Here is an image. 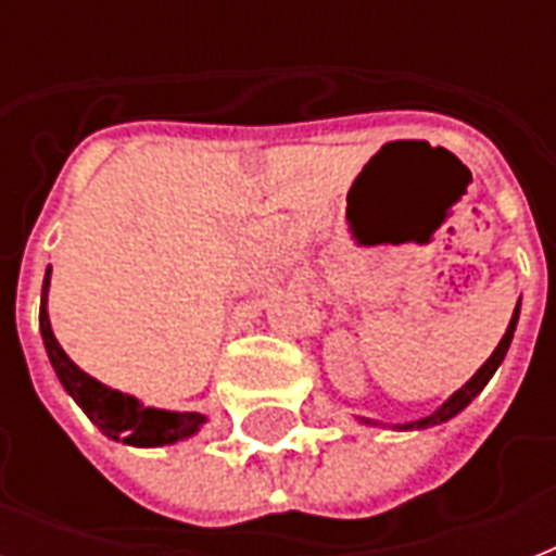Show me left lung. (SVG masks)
<instances>
[{"label":"left lung","instance_id":"1","mask_svg":"<svg viewBox=\"0 0 556 556\" xmlns=\"http://www.w3.org/2000/svg\"><path fill=\"white\" fill-rule=\"evenodd\" d=\"M517 320H519V303H517V308H514V317H510L508 331H505V338L500 340V346L493 349V355L488 357V361H484L482 369L476 371L473 378L467 380L465 387L456 389V392H453V395H450L447 401H444V404L439 406V409H435V413L427 415V418H421V421L397 424V430H424V427H432V424H444V421H450L453 415L462 413V409H465V406L470 404V401H473V397L479 395V392H482L484 383H488V380L493 378V371L500 369V364H502V361H505V355H508L510 340H514V331H517ZM361 421H364V424H375V421H369V418H361Z\"/></svg>","mask_w":556,"mask_h":556}]
</instances>
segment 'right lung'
Instances as JSON below:
<instances>
[{
  "instance_id": "right-lung-1",
  "label": "right lung",
  "mask_w": 556,
  "mask_h": 556,
  "mask_svg": "<svg viewBox=\"0 0 556 556\" xmlns=\"http://www.w3.org/2000/svg\"><path fill=\"white\" fill-rule=\"evenodd\" d=\"M48 286H51V265H48L46 279H42V303H39V331H42L48 361L54 366L65 392L77 401V406L89 415L91 424L103 435H109L112 441L132 444V447H164V444H176V441L190 439L199 432L201 424L207 421L201 413H169V409L143 406L138 397L124 395V392L100 383L74 364L51 331L46 308Z\"/></svg>"
}]
</instances>
